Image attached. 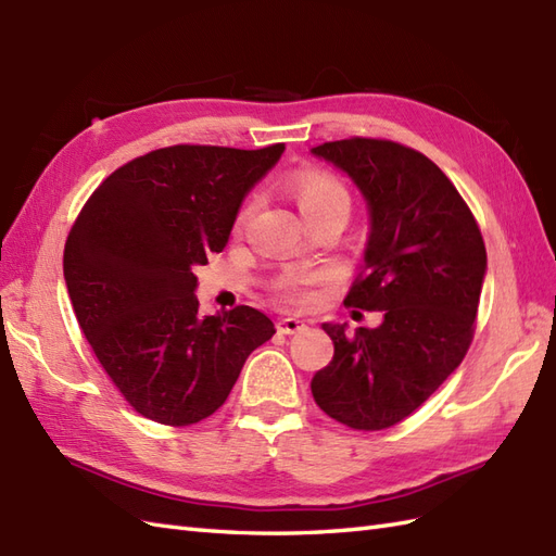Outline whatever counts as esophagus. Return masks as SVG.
<instances>
[{
    "mask_svg": "<svg viewBox=\"0 0 556 556\" xmlns=\"http://www.w3.org/2000/svg\"><path fill=\"white\" fill-rule=\"evenodd\" d=\"M276 328H278V332H282V334H294V332L304 330L306 323L300 320V318H294V316H286V318L278 320Z\"/></svg>",
    "mask_w": 556,
    "mask_h": 556,
    "instance_id": "34e87169",
    "label": "esophagus"
}]
</instances>
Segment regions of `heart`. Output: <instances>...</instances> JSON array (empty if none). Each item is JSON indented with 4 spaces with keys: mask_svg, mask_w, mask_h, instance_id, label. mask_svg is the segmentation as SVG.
Wrapping results in <instances>:
<instances>
[{
    "mask_svg": "<svg viewBox=\"0 0 556 556\" xmlns=\"http://www.w3.org/2000/svg\"><path fill=\"white\" fill-rule=\"evenodd\" d=\"M294 198L296 205H300L304 219L314 214H323V212H340L344 216H349L351 210V198L349 191L342 186V181H337L332 174L325 172H302L294 179ZM245 216V212H242ZM318 276L311 274V270H290V274L280 276L276 282V290L280 294L290 296V300H308L306 288L314 282Z\"/></svg>",
    "mask_w": 556,
    "mask_h": 556,
    "instance_id": "1",
    "label": "heart"
}]
</instances>
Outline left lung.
<instances>
[{"label":"left lung","mask_w":556,"mask_h":556,"mask_svg":"<svg viewBox=\"0 0 556 556\" xmlns=\"http://www.w3.org/2000/svg\"><path fill=\"white\" fill-rule=\"evenodd\" d=\"M344 172L368 207L363 278L349 306L382 311L377 328L323 323L334 356L311 394L337 422L377 431L417 410L463 363L485 278L477 222L434 162L394 141L311 148Z\"/></svg>","instance_id":"1"}]
</instances>
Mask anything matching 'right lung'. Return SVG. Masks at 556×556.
<instances>
[{
	"label": "right lung",
	"mask_w": 556,
	"mask_h": 556,
	"mask_svg": "<svg viewBox=\"0 0 556 556\" xmlns=\"http://www.w3.org/2000/svg\"><path fill=\"white\" fill-rule=\"evenodd\" d=\"M282 151L160 148L108 176L67 236L63 278L79 328L153 422L186 427L222 408L248 356L276 332L252 306L200 316L195 268L226 248L242 200Z\"/></svg>",
	"instance_id": "1"
}]
</instances>
